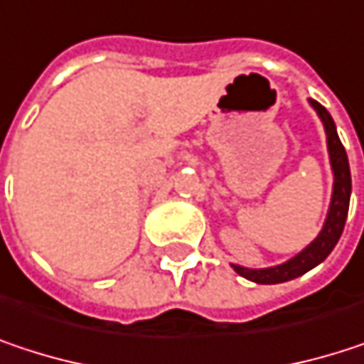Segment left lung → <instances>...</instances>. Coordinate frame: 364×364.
<instances>
[{
	"instance_id": "1",
	"label": "left lung",
	"mask_w": 364,
	"mask_h": 364,
	"mask_svg": "<svg viewBox=\"0 0 364 364\" xmlns=\"http://www.w3.org/2000/svg\"><path fill=\"white\" fill-rule=\"evenodd\" d=\"M310 105L318 113V117L325 126L328 162H331V171H333V193H331L327 217H325V223H323V230L318 232V236L304 251H299L284 263H278L272 267H259V269L232 263L234 272H238L242 278L257 282V284H278V282H287V280L304 276L306 272H310L312 267L323 263L331 255V251L335 249V245L339 240V236H341V232H343V225H346L350 193H352V177H350L348 156H346V149L337 136V128H335L331 113L321 103H316L312 99H310Z\"/></svg>"
}]
</instances>
